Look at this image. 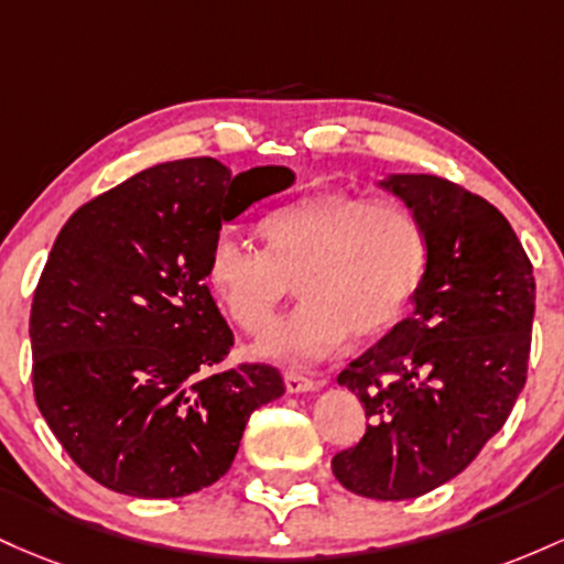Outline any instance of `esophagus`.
I'll use <instances>...</instances> for the list:
<instances>
[{
  "label": "esophagus",
  "instance_id": "obj_1",
  "mask_svg": "<svg viewBox=\"0 0 564 564\" xmlns=\"http://www.w3.org/2000/svg\"><path fill=\"white\" fill-rule=\"evenodd\" d=\"M282 378H284V389H288L290 394H301V391L316 389V381H312V378H306L299 370H284Z\"/></svg>",
  "mask_w": 564,
  "mask_h": 564
}]
</instances>
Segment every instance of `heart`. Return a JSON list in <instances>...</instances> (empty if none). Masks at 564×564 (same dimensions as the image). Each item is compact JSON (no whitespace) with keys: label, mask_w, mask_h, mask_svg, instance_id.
<instances>
[{"label":"heart","mask_w":564,"mask_h":564,"mask_svg":"<svg viewBox=\"0 0 564 564\" xmlns=\"http://www.w3.org/2000/svg\"><path fill=\"white\" fill-rule=\"evenodd\" d=\"M265 250L220 234L207 284L242 330L261 333L290 281L304 301L258 340L276 362H312L346 333L376 338L400 322L426 269V231L410 207L322 186L288 202L261 226Z\"/></svg>","instance_id":"obj_1"}]
</instances>
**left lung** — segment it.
<instances>
[{"instance_id":"1","label":"left lung","mask_w":564,"mask_h":564,"mask_svg":"<svg viewBox=\"0 0 564 564\" xmlns=\"http://www.w3.org/2000/svg\"><path fill=\"white\" fill-rule=\"evenodd\" d=\"M426 231L415 312L340 370L370 426L333 474L376 501L445 485L501 432L528 381L535 314L533 263L509 220L436 175H389Z\"/></svg>"}]
</instances>
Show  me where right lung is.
Returning <instances> with one entry per match:
<instances>
[{
    "label": "right lung",
    "mask_w": 564,
    "mask_h": 564,
    "mask_svg": "<svg viewBox=\"0 0 564 564\" xmlns=\"http://www.w3.org/2000/svg\"><path fill=\"white\" fill-rule=\"evenodd\" d=\"M288 167L164 162L66 220L31 303L40 413L95 482L181 498L218 482L252 410L284 394L280 370H220L234 333L205 263L220 224L293 186Z\"/></svg>",
    "instance_id": "1"
}]
</instances>
